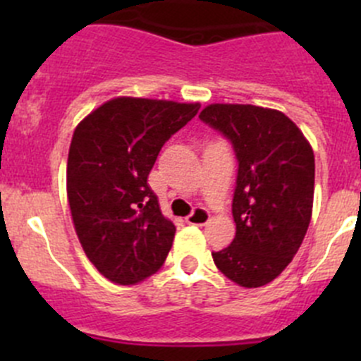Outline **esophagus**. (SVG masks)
<instances>
[{
    "label": "esophagus",
    "instance_id": "esophagus-1",
    "mask_svg": "<svg viewBox=\"0 0 361 361\" xmlns=\"http://www.w3.org/2000/svg\"><path fill=\"white\" fill-rule=\"evenodd\" d=\"M209 221V211L204 207H195L187 216V224L190 225H206Z\"/></svg>",
    "mask_w": 361,
    "mask_h": 361
}]
</instances>
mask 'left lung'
<instances>
[{"mask_svg":"<svg viewBox=\"0 0 361 361\" xmlns=\"http://www.w3.org/2000/svg\"><path fill=\"white\" fill-rule=\"evenodd\" d=\"M199 118L224 134L238 159L232 214L235 238L213 251L231 281L258 288L278 278L307 232L314 195V154L285 115L253 104H209Z\"/></svg>","mask_w":361,"mask_h":361,"instance_id":"left-lung-1","label":"left lung"}]
</instances>
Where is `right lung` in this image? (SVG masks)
Listing matches in <instances>:
<instances>
[{
	"label": "right lung",
	"mask_w": 361,
	"mask_h": 361,
	"mask_svg": "<svg viewBox=\"0 0 361 361\" xmlns=\"http://www.w3.org/2000/svg\"><path fill=\"white\" fill-rule=\"evenodd\" d=\"M199 103L115 97L73 134L66 187L73 224L87 258L118 285L155 274L176 227L148 185L160 148L197 115Z\"/></svg>",
	"instance_id": "right-lung-1"
}]
</instances>
